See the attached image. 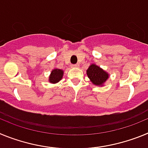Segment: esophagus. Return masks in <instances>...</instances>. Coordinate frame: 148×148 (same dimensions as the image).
Here are the masks:
<instances>
[{"label": "esophagus", "instance_id": "obj_1", "mask_svg": "<svg viewBox=\"0 0 148 148\" xmlns=\"http://www.w3.org/2000/svg\"><path fill=\"white\" fill-rule=\"evenodd\" d=\"M72 66H73V67H78V64H73L72 65Z\"/></svg>", "mask_w": 148, "mask_h": 148}]
</instances>
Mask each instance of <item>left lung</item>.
Instances as JSON below:
<instances>
[{"instance_id": "obj_1", "label": "left lung", "mask_w": 148, "mask_h": 148, "mask_svg": "<svg viewBox=\"0 0 148 148\" xmlns=\"http://www.w3.org/2000/svg\"><path fill=\"white\" fill-rule=\"evenodd\" d=\"M87 75L90 79V82L97 86H103L109 78V74L107 72L93 64L90 65L87 70Z\"/></svg>"}]
</instances>
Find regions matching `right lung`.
<instances>
[{"instance_id": "add662e5", "label": "right lung", "mask_w": 148, "mask_h": 148, "mask_svg": "<svg viewBox=\"0 0 148 148\" xmlns=\"http://www.w3.org/2000/svg\"><path fill=\"white\" fill-rule=\"evenodd\" d=\"M63 75H64V71L60 69H54L52 70L50 73V75L49 77V82L52 84H56L61 80Z\"/></svg>"}]
</instances>
